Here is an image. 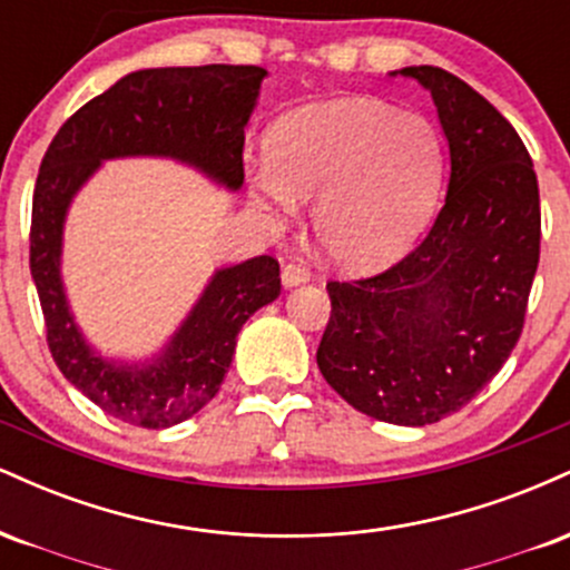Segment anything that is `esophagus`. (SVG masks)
I'll return each mask as SVG.
<instances>
[{
	"instance_id": "34e87169",
	"label": "esophagus",
	"mask_w": 570,
	"mask_h": 570,
	"mask_svg": "<svg viewBox=\"0 0 570 570\" xmlns=\"http://www.w3.org/2000/svg\"><path fill=\"white\" fill-rule=\"evenodd\" d=\"M281 281H284L286 289H292V286H299L305 284V281H311V271H307L305 263H289L284 265V271H281Z\"/></svg>"
}]
</instances>
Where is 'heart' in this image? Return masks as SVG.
<instances>
[{
    "label": "heart",
    "mask_w": 570,
    "mask_h": 570,
    "mask_svg": "<svg viewBox=\"0 0 570 570\" xmlns=\"http://www.w3.org/2000/svg\"><path fill=\"white\" fill-rule=\"evenodd\" d=\"M267 166L252 176L259 208L286 219L311 200L316 244L332 265L364 273L412 244L434 206L442 141L434 122L375 98L294 109L267 130Z\"/></svg>",
    "instance_id": "obj_1"
}]
</instances>
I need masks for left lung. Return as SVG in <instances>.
<instances>
[{"mask_svg":"<svg viewBox=\"0 0 570 570\" xmlns=\"http://www.w3.org/2000/svg\"><path fill=\"white\" fill-rule=\"evenodd\" d=\"M402 75L436 104L448 195L426 238L394 267L326 284L332 313L316 362L353 410L429 426L466 407L520 340L541 208L531 155L488 98L440 67Z\"/></svg>","mask_w":570,"mask_h":570,"instance_id":"1","label":"left lung"}]
</instances>
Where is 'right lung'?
<instances>
[{"label":"right lung","mask_w":570,"mask_h":570,"mask_svg":"<svg viewBox=\"0 0 570 570\" xmlns=\"http://www.w3.org/2000/svg\"><path fill=\"white\" fill-rule=\"evenodd\" d=\"M265 75L259 67L230 63L130 71L63 122L39 166L29 265L48 348L77 391L130 426H176L217 396L240 326L281 294L278 259L263 254L222 267L155 362L117 364L85 343L69 311L61 284L69 203L104 160L134 155L189 163L227 189H238L244 128Z\"/></svg>","instance_id":"obj_1"}]
</instances>
